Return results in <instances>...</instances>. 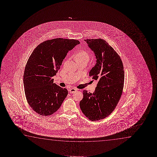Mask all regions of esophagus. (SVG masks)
I'll return each mask as SVG.
<instances>
[{
    "label": "esophagus",
    "instance_id": "34e87169",
    "mask_svg": "<svg viewBox=\"0 0 157 157\" xmlns=\"http://www.w3.org/2000/svg\"><path fill=\"white\" fill-rule=\"evenodd\" d=\"M76 90H76L75 88H71V89H70V90H69V92H70V93H73L75 92Z\"/></svg>",
    "mask_w": 157,
    "mask_h": 157
}]
</instances>
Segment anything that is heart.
<instances>
[{"instance_id":"1","label":"heart","mask_w":157,"mask_h":157,"mask_svg":"<svg viewBox=\"0 0 157 157\" xmlns=\"http://www.w3.org/2000/svg\"><path fill=\"white\" fill-rule=\"evenodd\" d=\"M75 60H85L88 62L90 59V55L87 52L80 50L75 55Z\"/></svg>"}]
</instances>
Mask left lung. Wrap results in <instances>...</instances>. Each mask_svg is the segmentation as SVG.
<instances>
[{"mask_svg":"<svg viewBox=\"0 0 157 157\" xmlns=\"http://www.w3.org/2000/svg\"><path fill=\"white\" fill-rule=\"evenodd\" d=\"M84 41L97 59L89 75L98 82L93 93L84 90L80 108L90 120L99 121L109 116L120 99L124 81V67L120 56L104 40Z\"/></svg>","mask_w":157,"mask_h":157,"instance_id":"obj_1","label":"left lung"}]
</instances>
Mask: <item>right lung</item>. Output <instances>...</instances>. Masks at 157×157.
Masks as SVG:
<instances>
[{"label":"right lung","instance_id":"1","mask_svg":"<svg viewBox=\"0 0 157 157\" xmlns=\"http://www.w3.org/2000/svg\"><path fill=\"white\" fill-rule=\"evenodd\" d=\"M79 43L73 39H52L40 43L30 55L24 72V86L27 101L37 114H54L67 97V89L54 83L52 77L60 69L67 53Z\"/></svg>","mask_w":157,"mask_h":157}]
</instances>
